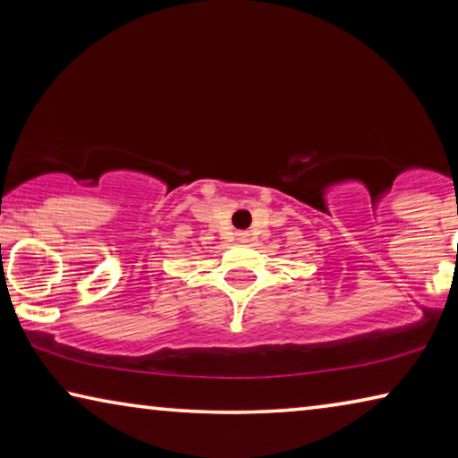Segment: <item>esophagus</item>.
Segmentation results:
<instances>
[{"label": "esophagus", "instance_id": "34e87169", "mask_svg": "<svg viewBox=\"0 0 458 458\" xmlns=\"http://www.w3.org/2000/svg\"><path fill=\"white\" fill-rule=\"evenodd\" d=\"M236 238L240 240V242H248V238H250V234H248V232H238Z\"/></svg>", "mask_w": 458, "mask_h": 458}]
</instances>
